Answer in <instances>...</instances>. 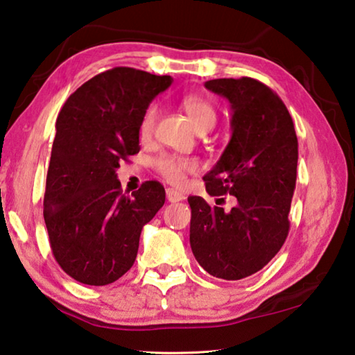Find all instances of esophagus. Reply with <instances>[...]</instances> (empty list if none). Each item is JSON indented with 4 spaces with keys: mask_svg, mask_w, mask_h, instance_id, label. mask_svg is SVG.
Instances as JSON below:
<instances>
[{
    "mask_svg": "<svg viewBox=\"0 0 355 355\" xmlns=\"http://www.w3.org/2000/svg\"><path fill=\"white\" fill-rule=\"evenodd\" d=\"M166 197H167V200H169L171 203L184 200V196L182 194V192H178L175 189H172V188H167L166 189Z\"/></svg>",
    "mask_w": 355,
    "mask_h": 355,
    "instance_id": "obj_1",
    "label": "esophagus"
}]
</instances>
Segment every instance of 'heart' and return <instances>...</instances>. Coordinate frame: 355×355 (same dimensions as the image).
<instances>
[{
  "mask_svg": "<svg viewBox=\"0 0 355 355\" xmlns=\"http://www.w3.org/2000/svg\"><path fill=\"white\" fill-rule=\"evenodd\" d=\"M182 107L188 114L192 127L196 128L197 133L200 131H209L214 127L216 112L214 107L209 105L203 97L199 95H188L182 101ZM156 120V107L150 106L144 114L139 123V136L142 141H147L152 137L155 130ZM156 171H158L163 178L172 184H182L188 173L197 171V163L188 158H177V156H161L156 159Z\"/></svg>",
  "mask_w": 355,
  "mask_h": 355,
  "instance_id": "heart-1",
  "label": "heart"
}]
</instances>
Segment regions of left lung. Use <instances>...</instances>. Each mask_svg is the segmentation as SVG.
<instances>
[{
	"label": "left lung",
	"mask_w": 355,
	"mask_h": 355,
	"mask_svg": "<svg viewBox=\"0 0 355 355\" xmlns=\"http://www.w3.org/2000/svg\"><path fill=\"white\" fill-rule=\"evenodd\" d=\"M230 103L232 137L205 180L209 196H235L225 213L199 196L191 207L192 254L208 274L239 280L260 271L290 230L297 169V137L284 101L263 83L243 76L205 83Z\"/></svg>",
	"instance_id": "left-lung-1"
}]
</instances>
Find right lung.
<instances>
[{
  "label": "right lung",
  "instance_id": "1",
  "mask_svg": "<svg viewBox=\"0 0 355 355\" xmlns=\"http://www.w3.org/2000/svg\"><path fill=\"white\" fill-rule=\"evenodd\" d=\"M172 81L116 67L78 87L59 112L44 218L53 255L76 282L103 286L122 277L144 225L164 205L163 184L146 182L125 196L116 171L141 150V119Z\"/></svg>",
  "mask_w": 355,
  "mask_h": 355
}]
</instances>
